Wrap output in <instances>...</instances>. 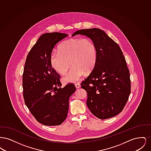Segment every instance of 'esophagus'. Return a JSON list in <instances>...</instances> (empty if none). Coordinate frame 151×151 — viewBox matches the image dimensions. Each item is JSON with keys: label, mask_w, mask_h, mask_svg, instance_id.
Returning a JSON list of instances; mask_svg holds the SVG:
<instances>
[{"label": "esophagus", "mask_w": 151, "mask_h": 151, "mask_svg": "<svg viewBox=\"0 0 151 151\" xmlns=\"http://www.w3.org/2000/svg\"><path fill=\"white\" fill-rule=\"evenodd\" d=\"M75 87L76 88H80V84H79V83H76V84H75Z\"/></svg>", "instance_id": "esophagus-1"}]
</instances>
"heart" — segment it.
I'll list each match as a JSON object with an SVG mask.
<instances>
[{"mask_svg": "<svg viewBox=\"0 0 151 151\" xmlns=\"http://www.w3.org/2000/svg\"><path fill=\"white\" fill-rule=\"evenodd\" d=\"M96 45L90 38H71L60 43L58 51L51 55V65L61 75L66 74L73 65L70 72L63 80L65 82L75 83L81 79L84 72L92 71L97 61Z\"/></svg>", "mask_w": 151, "mask_h": 151, "instance_id": "b5f03b06", "label": "heart"}]
</instances>
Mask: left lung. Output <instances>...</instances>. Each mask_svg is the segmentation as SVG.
I'll return each mask as SVG.
<instances>
[{
  "mask_svg": "<svg viewBox=\"0 0 151 151\" xmlns=\"http://www.w3.org/2000/svg\"><path fill=\"white\" fill-rule=\"evenodd\" d=\"M84 35L93 40L97 61L92 71L81 83L87 93L86 105L101 119L120 113L131 93L129 71L119 46L98 28L81 29L72 36Z\"/></svg>",
  "mask_w": 151,
  "mask_h": 151,
  "instance_id": "1",
  "label": "left lung"
}]
</instances>
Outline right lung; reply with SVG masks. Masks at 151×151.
I'll return each instance as SVG.
<instances>
[{
  "label": "right lung",
  "mask_w": 151,
  "mask_h": 151,
  "mask_svg": "<svg viewBox=\"0 0 151 151\" xmlns=\"http://www.w3.org/2000/svg\"><path fill=\"white\" fill-rule=\"evenodd\" d=\"M67 36L58 32L43 34L29 51L25 63L24 102L36 120L45 126H58L65 121L69 99L76 91L73 83L61 88L60 76L51 65L54 47Z\"/></svg>",
  "instance_id": "1"
}]
</instances>
